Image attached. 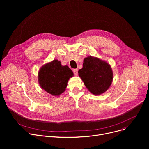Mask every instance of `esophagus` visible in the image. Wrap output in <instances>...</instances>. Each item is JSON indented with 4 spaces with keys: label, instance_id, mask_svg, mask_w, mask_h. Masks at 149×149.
<instances>
[{
    "label": "esophagus",
    "instance_id": "esophagus-1",
    "mask_svg": "<svg viewBox=\"0 0 149 149\" xmlns=\"http://www.w3.org/2000/svg\"><path fill=\"white\" fill-rule=\"evenodd\" d=\"M73 72H74V74L75 75H78V69H74L73 70Z\"/></svg>",
    "mask_w": 149,
    "mask_h": 149
}]
</instances>
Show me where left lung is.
<instances>
[{
  "mask_svg": "<svg viewBox=\"0 0 149 149\" xmlns=\"http://www.w3.org/2000/svg\"><path fill=\"white\" fill-rule=\"evenodd\" d=\"M78 75L88 90L95 95L107 91L113 81V71L109 64L91 56L84 59Z\"/></svg>",
  "mask_w": 149,
  "mask_h": 149,
  "instance_id": "obj_1",
  "label": "left lung"
}]
</instances>
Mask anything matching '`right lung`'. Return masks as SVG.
<instances>
[{"mask_svg": "<svg viewBox=\"0 0 149 149\" xmlns=\"http://www.w3.org/2000/svg\"><path fill=\"white\" fill-rule=\"evenodd\" d=\"M73 72L68 66H62L55 59L42 67L38 74L41 88L53 95H59L65 91Z\"/></svg>", "mask_w": 149, "mask_h": 149, "instance_id": "right-lung-1", "label": "right lung"}]
</instances>
